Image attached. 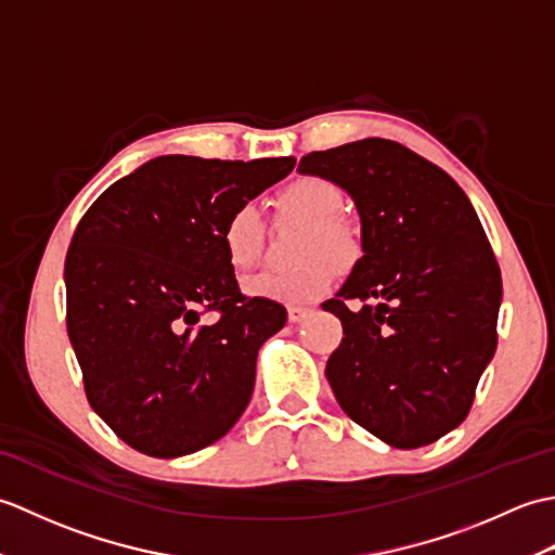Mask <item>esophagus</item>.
Here are the masks:
<instances>
[{"mask_svg": "<svg viewBox=\"0 0 555 555\" xmlns=\"http://www.w3.org/2000/svg\"><path fill=\"white\" fill-rule=\"evenodd\" d=\"M310 314H312L310 308H298V305H291V308H288V322L298 324V322L305 320V317H310Z\"/></svg>", "mask_w": 555, "mask_h": 555, "instance_id": "34e87169", "label": "esophagus"}]
</instances>
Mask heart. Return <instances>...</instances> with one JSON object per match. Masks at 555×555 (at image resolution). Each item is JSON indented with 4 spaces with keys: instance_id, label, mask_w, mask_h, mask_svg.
I'll return each mask as SVG.
<instances>
[{
    "instance_id": "b5f03b06",
    "label": "heart",
    "mask_w": 555,
    "mask_h": 555,
    "mask_svg": "<svg viewBox=\"0 0 555 555\" xmlns=\"http://www.w3.org/2000/svg\"><path fill=\"white\" fill-rule=\"evenodd\" d=\"M344 191L322 176H300L284 185L276 195V211L308 223L300 241L298 257L302 264L284 271H262L245 281V291L255 298L308 305L326 296L334 286L336 269H350L360 257L358 231L338 217L344 211ZM264 245V221L253 205L231 209L221 227V247L233 269H250Z\"/></svg>"
}]
</instances>
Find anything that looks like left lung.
I'll return each mask as SVG.
<instances>
[{
  "mask_svg": "<svg viewBox=\"0 0 555 555\" xmlns=\"http://www.w3.org/2000/svg\"><path fill=\"white\" fill-rule=\"evenodd\" d=\"M298 171L346 188L362 221L364 255L322 305L344 324L326 362L338 405L393 448L441 439L467 417L499 340L501 269L473 203L384 138L310 152Z\"/></svg>",
  "mask_w": 555,
  "mask_h": 555,
  "instance_id": "obj_1",
  "label": "left lung"
}]
</instances>
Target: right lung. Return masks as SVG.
<instances>
[{"mask_svg":"<svg viewBox=\"0 0 555 555\" xmlns=\"http://www.w3.org/2000/svg\"><path fill=\"white\" fill-rule=\"evenodd\" d=\"M293 167L157 157L78 221L64 264L68 338L90 408L135 451L195 453L250 403L257 350L286 308L243 296L221 227ZM207 311L215 323L202 322Z\"/></svg>","mask_w":555,"mask_h":555,"instance_id":"add662e5","label":"right lung"}]
</instances>
